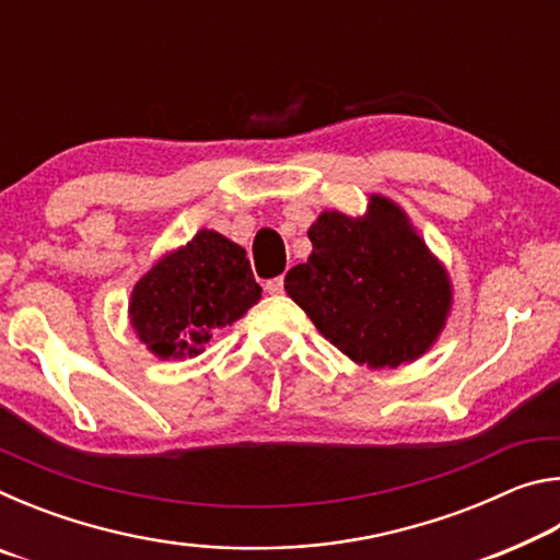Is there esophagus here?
Instances as JSON below:
<instances>
[{"label": "esophagus", "mask_w": 560, "mask_h": 560, "mask_svg": "<svg viewBox=\"0 0 560 560\" xmlns=\"http://www.w3.org/2000/svg\"><path fill=\"white\" fill-rule=\"evenodd\" d=\"M267 291L271 293V296H279V293L283 291V277L269 279V281H267Z\"/></svg>", "instance_id": "1"}]
</instances>
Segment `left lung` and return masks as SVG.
Segmentation results:
<instances>
[{"mask_svg": "<svg viewBox=\"0 0 560 560\" xmlns=\"http://www.w3.org/2000/svg\"><path fill=\"white\" fill-rule=\"evenodd\" d=\"M314 252L283 279L320 336L371 371L422 358L447 326L452 281L400 205L371 195L368 212L326 210Z\"/></svg>", "mask_w": 560, "mask_h": 560, "instance_id": "left-lung-1", "label": "left lung"}]
</instances>
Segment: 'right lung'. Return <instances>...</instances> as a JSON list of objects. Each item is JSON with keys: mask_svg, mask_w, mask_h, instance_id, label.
<instances>
[{"mask_svg": "<svg viewBox=\"0 0 560 560\" xmlns=\"http://www.w3.org/2000/svg\"><path fill=\"white\" fill-rule=\"evenodd\" d=\"M259 299L261 287L242 246L200 230L140 277L128 318L140 343L160 360L195 358L217 330L240 320Z\"/></svg>", "mask_w": 560, "mask_h": 560, "instance_id": "obj_1", "label": "right lung"}]
</instances>
